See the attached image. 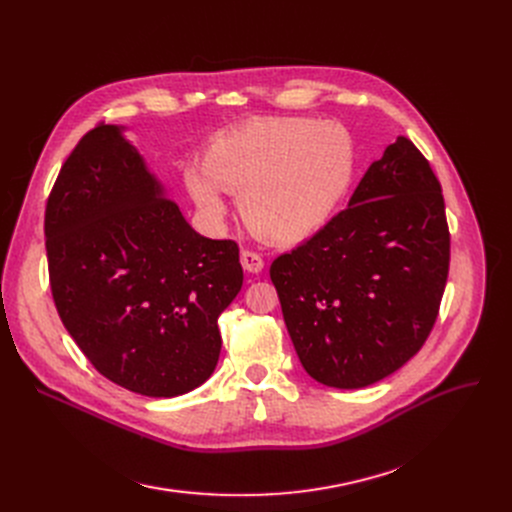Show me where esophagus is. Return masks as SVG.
<instances>
[{
  "label": "esophagus",
  "instance_id": "esophagus-1",
  "mask_svg": "<svg viewBox=\"0 0 512 512\" xmlns=\"http://www.w3.org/2000/svg\"><path fill=\"white\" fill-rule=\"evenodd\" d=\"M240 263H242V267H245L249 274H259L263 270L261 255H257L255 251H249V249H242L240 251Z\"/></svg>",
  "mask_w": 512,
  "mask_h": 512
}]
</instances>
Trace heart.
Segmentation results:
<instances>
[{
  "label": "heart",
  "instance_id": "b5f03b06",
  "mask_svg": "<svg viewBox=\"0 0 512 512\" xmlns=\"http://www.w3.org/2000/svg\"><path fill=\"white\" fill-rule=\"evenodd\" d=\"M355 170L353 139L313 118H261L215 139L203 166L184 168V186L209 224L238 197L240 218L265 245L292 247L324 226Z\"/></svg>",
  "mask_w": 512,
  "mask_h": 512
}]
</instances>
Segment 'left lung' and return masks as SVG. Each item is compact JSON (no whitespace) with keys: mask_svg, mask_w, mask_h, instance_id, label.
I'll use <instances>...</instances> for the list:
<instances>
[{"mask_svg":"<svg viewBox=\"0 0 512 512\" xmlns=\"http://www.w3.org/2000/svg\"><path fill=\"white\" fill-rule=\"evenodd\" d=\"M448 263L442 186L421 151L398 137L348 207L270 267L305 371L353 390L400 369L436 324Z\"/></svg>","mask_w":512,"mask_h":512,"instance_id":"1","label":"left lung"}]
</instances>
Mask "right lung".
Wrapping results in <instances>:
<instances>
[{
	"mask_svg": "<svg viewBox=\"0 0 512 512\" xmlns=\"http://www.w3.org/2000/svg\"><path fill=\"white\" fill-rule=\"evenodd\" d=\"M122 130H89L51 188L49 284L64 328L101 375L172 398L218 365V317L242 286L238 245L195 232Z\"/></svg>",
	"mask_w": 512,
	"mask_h": 512,
	"instance_id": "obj_1",
	"label": "right lung"
}]
</instances>
